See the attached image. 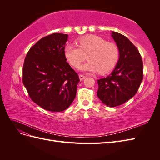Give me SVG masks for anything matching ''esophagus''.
<instances>
[{
	"label": "esophagus",
	"instance_id": "1",
	"mask_svg": "<svg viewBox=\"0 0 160 160\" xmlns=\"http://www.w3.org/2000/svg\"><path fill=\"white\" fill-rule=\"evenodd\" d=\"M79 79H80V80H81V81H83V79H85V77H86L85 75H81H81H79Z\"/></svg>",
	"mask_w": 160,
	"mask_h": 160
}]
</instances>
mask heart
<instances>
[{"mask_svg": "<svg viewBox=\"0 0 160 160\" xmlns=\"http://www.w3.org/2000/svg\"><path fill=\"white\" fill-rule=\"evenodd\" d=\"M77 45L78 46L68 44L64 49L67 60L75 68L78 67L87 57L89 61L80 67L83 71H98L100 74H105L113 70L118 63L119 51L114 42H107L99 36L89 35L79 38Z\"/></svg>", "mask_w": 160, "mask_h": 160, "instance_id": "obj_1", "label": "heart"}]
</instances>
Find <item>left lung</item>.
Here are the masks:
<instances>
[{
	"instance_id": "obj_1",
	"label": "left lung",
	"mask_w": 160,
	"mask_h": 160,
	"mask_svg": "<svg viewBox=\"0 0 160 160\" xmlns=\"http://www.w3.org/2000/svg\"><path fill=\"white\" fill-rule=\"evenodd\" d=\"M112 37L119 51V59L115 69L98 80V96L108 107L125 103L136 94L143 80V61L138 49L122 34L112 32Z\"/></svg>"
}]
</instances>
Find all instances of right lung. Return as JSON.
I'll list each match as a JSON object with an SVG mask.
<instances>
[{
    "instance_id": "add662e5",
    "label": "right lung",
    "mask_w": 160,
    "mask_h": 160,
    "mask_svg": "<svg viewBox=\"0 0 160 160\" xmlns=\"http://www.w3.org/2000/svg\"><path fill=\"white\" fill-rule=\"evenodd\" d=\"M68 35L53 33L42 38L28 51L22 83L30 98L47 111L60 112L75 98L78 74L67 62L64 49Z\"/></svg>"
}]
</instances>
